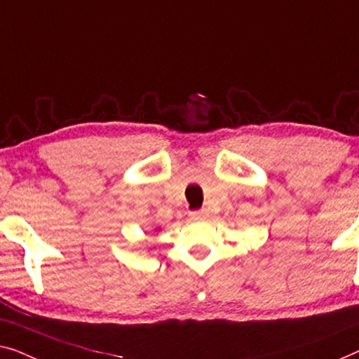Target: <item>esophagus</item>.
I'll return each instance as SVG.
<instances>
[{
	"label": "esophagus",
	"instance_id": "1",
	"mask_svg": "<svg viewBox=\"0 0 359 359\" xmlns=\"http://www.w3.org/2000/svg\"><path fill=\"white\" fill-rule=\"evenodd\" d=\"M191 221H205L206 218H208V211L206 210H200V211H191V213L189 215Z\"/></svg>",
	"mask_w": 359,
	"mask_h": 359
}]
</instances>
